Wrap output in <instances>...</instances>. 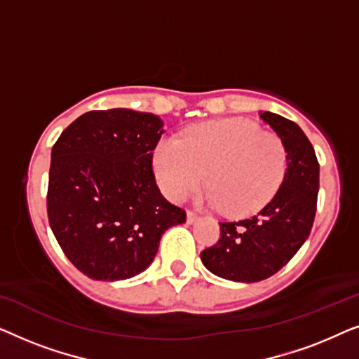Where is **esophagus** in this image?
I'll list each match as a JSON object with an SVG mask.
<instances>
[{"instance_id": "obj_1", "label": "esophagus", "mask_w": 359, "mask_h": 359, "mask_svg": "<svg viewBox=\"0 0 359 359\" xmlns=\"http://www.w3.org/2000/svg\"><path fill=\"white\" fill-rule=\"evenodd\" d=\"M198 219H199V217H198V215H196L194 212H188V214H186V220H188V224H194Z\"/></svg>"}]
</instances>
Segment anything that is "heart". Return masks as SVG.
Wrapping results in <instances>:
<instances>
[{"label":"heart","mask_w":359,"mask_h":359,"mask_svg":"<svg viewBox=\"0 0 359 359\" xmlns=\"http://www.w3.org/2000/svg\"><path fill=\"white\" fill-rule=\"evenodd\" d=\"M154 165L160 188L171 201L184 198L208 178L210 188L199 203L245 217L262 210L281 189L287 149L281 137L262 132L255 122L220 119L189 127L181 140H161Z\"/></svg>","instance_id":"heart-1"}]
</instances>
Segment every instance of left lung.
<instances>
[{
  "label": "left lung",
  "instance_id": "1",
  "mask_svg": "<svg viewBox=\"0 0 359 359\" xmlns=\"http://www.w3.org/2000/svg\"><path fill=\"white\" fill-rule=\"evenodd\" d=\"M263 122L287 149V171L281 189L253 217L220 222V240L201 253L215 276L235 283H258L287 264L309 238L316 217L318 161L296 122L259 111Z\"/></svg>",
  "mask_w": 359,
  "mask_h": 359
}]
</instances>
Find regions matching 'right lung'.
Segmentation results:
<instances>
[{
  "mask_svg": "<svg viewBox=\"0 0 359 359\" xmlns=\"http://www.w3.org/2000/svg\"><path fill=\"white\" fill-rule=\"evenodd\" d=\"M163 132L158 116L116 107L80 116L53 145L48 222L63 253L88 278L137 276L154 262L161 235L186 222L151 171Z\"/></svg>",
  "mask_w": 359,
  "mask_h": 359,
  "instance_id": "right-lung-1",
  "label": "right lung"
}]
</instances>
